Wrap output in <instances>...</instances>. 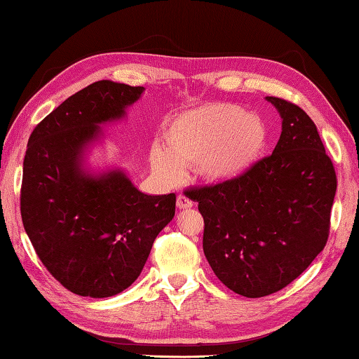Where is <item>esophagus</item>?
I'll return each instance as SVG.
<instances>
[{"label": "esophagus", "mask_w": 359, "mask_h": 359, "mask_svg": "<svg viewBox=\"0 0 359 359\" xmlns=\"http://www.w3.org/2000/svg\"><path fill=\"white\" fill-rule=\"evenodd\" d=\"M193 206V201L190 198H187L185 195H179L177 196V208L179 209H190Z\"/></svg>", "instance_id": "34e87169"}]
</instances>
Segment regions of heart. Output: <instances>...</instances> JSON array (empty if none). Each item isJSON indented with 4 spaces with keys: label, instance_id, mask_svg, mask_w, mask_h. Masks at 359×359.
<instances>
[{
    "label": "heart",
    "instance_id": "1",
    "mask_svg": "<svg viewBox=\"0 0 359 359\" xmlns=\"http://www.w3.org/2000/svg\"><path fill=\"white\" fill-rule=\"evenodd\" d=\"M269 129L264 119L235 104H210L182 113L170 121L163 145H153V172L166 184L195 166L201 179L224 182L240 177L264 153Z\"/></svg>",
    "mask_w": 359,
    "mask_h": 359
}]
</instances>
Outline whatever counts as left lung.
Masks as SVG:
<instances>
[{
  "instance_id": "1",
  "label": "left lung",
  "mask_w": 359,
  "mask_h": 359,
  "mask_svg": "<svg viewBox=\"0 0 359 359\" xmlns=\"http://www.w3.org/2000/svg\"><path fill=\"white\" fill-rule=\"evenodd\" d=\"M283 118L271 155L240 177L185 191L204 219L203 251L215 276L249 299L281 291L327 243L335 169L302 108L266 97Z\"/></svg>"
}]
</instances>
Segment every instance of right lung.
I'll list each match as a JSON object with an SVG mask.
<instances>
[{"label": "right lung", "mask_w": 359, "mask_h": 359, "mask_svg": "<svg viewBox=\"0 0 359 359\" xmlns=\"http://www.w3.org/2000/svg\"><path fill=\"white\" fill-rule=\"evenodd\" d=\"M144 88L104 79L50 111L28 139L20 214L35 252L62 286L104 299L129 287L158 233L174 217L175 195H145L123 170L90 175L83 151L99 124L124 116Z\"/></svg>", "instance_id": "1"}]
</instances>
